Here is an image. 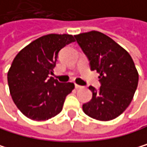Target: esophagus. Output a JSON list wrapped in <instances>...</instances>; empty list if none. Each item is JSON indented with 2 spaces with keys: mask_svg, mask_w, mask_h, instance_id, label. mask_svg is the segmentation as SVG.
<instances>
[{
  "mask_svg": "<svg viewBox=\"0 0 147 147\" xmlns=\"http://www.w3.org/2000/svg\"><path fill=\"white\" fill-rule=\"evenodd\" d=\"M75 88H76V89H82V88H83V86H80V85L75 84Z\"/></svg>",
  "mask_w": 147,
  "mask_h": 147,
  "instance_id": "esophagus-1",
  "label": "esophagus"
}]
</instances>
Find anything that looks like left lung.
<instances>
[{
    "mask_svg": "<svg viewBox=\"0 0 147 147\" xmlns=\"http://www.w3.org/2000/svg\"><path fill=\"white\" fill-rule=\"evenodd\" d=\"M74 36L89 60L90 69L100 74L101 87H89L93 96L83 104V111L96 120H112L127 109L137 89L138 74L134 62L125 50L102 32L93 30Z\"/></svg>",
    "mask_w": 147,
    "mask_h": 147,
    "instance_id": "left-lung-1",
    "label": "left lung"
}]
</instances>
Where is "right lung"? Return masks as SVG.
<instances>
[{
	"label": "right lung",
	"mask_w": 147,
	"mask_h": 147,
	"mask_svg": "<svg viewBox=\"0 0 147 147\" xmlns=\"http://www.w3.org/2000/svg\"><path fill=\"white\" fill-rule=\"evenodd\" d=\"M72 35L49 34L21 50L8 72L12 99L27 117L48 120L61 111L67 95L74 88L72 82H59L53 74L59 51L74 42Z\"/></svg>",
	"instance_id": "add662e5"
}]
</instances>
